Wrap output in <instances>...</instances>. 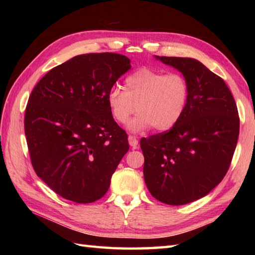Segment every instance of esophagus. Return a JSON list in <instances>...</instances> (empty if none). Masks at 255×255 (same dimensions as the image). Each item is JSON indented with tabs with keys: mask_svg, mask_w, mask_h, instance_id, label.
I'll return each mask as SVG.
<instances>
[{
	"mask_svg": "<svg viewBox=\"0 0 255 255\" xmlns=\"http://www.w3.org/2000/svg\"><path fill=\"white\" fill-rule=\"evenodd\" d=\"M128 141H129V144H130L132 148H137L138 139L136 137H134V136H129L128 137Z\"/></svg>",
	"mask_w": 255,
	"mask_h": 255,
	"instance_id": "34e87169",
	"label": "esophagus"
}]
</instances>
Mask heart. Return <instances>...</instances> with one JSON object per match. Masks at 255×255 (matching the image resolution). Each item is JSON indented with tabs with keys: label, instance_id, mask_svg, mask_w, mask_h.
Returning <instances> with one entry per match:
<instances>
[{
	"label": "heart",
	"instance_id": "heart-1",
	"mask_svg": "<svg viewBox=\"0 0 255 255\" xmlns=\"http://www.w3.org/2000/svg\"><path fill=\"white\" fill-rule=\"evenodd\" d=\"M189 100V84L181 73H164L141 68L128 75L124 91L113 89L107 95V106L113 118L126 124L131 132L151 128L159 131L174 127L185 113Z\"/></svg>",
	"mask_w": 255,
	"mask_h": 255
}]
</instances>
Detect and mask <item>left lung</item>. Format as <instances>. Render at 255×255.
Returning <instances> with one entry per match:
<instances>
[{
	"instance_id": "8db88e82",
	"label": "left lung",
	"mask_w": 255,
	"mask_h": 255,
	"mask_svg": "<svg viewBox=\"0 0 255 255\" xmlns=\"http://www.w3.org/2000/svg\"><path fill=\"white\" fill-rule=\"evenodd\" d=\"M189 84L185 113L169 131L140 140L143 177L159 202L178 206L209 194L223 181L239 137L240 121L225 81L192 58L159 57Z\"/></svg>"
}]
</instances>
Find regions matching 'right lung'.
Segmentation results:
<instances>
[{
  "mask_svg": "<svg viewBox=\"0 0 255 255\" xmlns=\"http://www.w3.org/2000/svg\"><path fill=\"white\" fill-rule=\"evenodd\" d=\"M131 68L119 53H88L51 69L32 90L25 134L36 174L61 197L88 204L102 198L129 149L107 95Z\"/></svg>",
  "mask_w": 255,
  "mask_h": 255,
  "instance_id": "add662e5",
  "label": "right lung"
}]
</instances>
